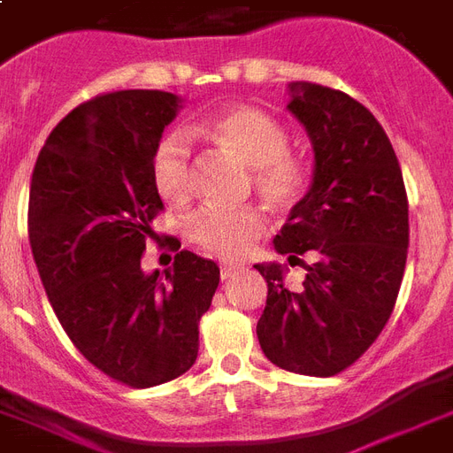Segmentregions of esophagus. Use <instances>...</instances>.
<instances>
[{"mask_svg":"<svg viewBox=\"0 0 453 453\" xmlns=\"http://www.w3.org/2000/svg\"><path fill=\"white\" fill-rule=\"evenodd\" d=\"M242 268H244V264H233V261H223V264H220V278H223V280H227V278H233L234 273L242 271Z\"/></svg>","mask_w":453,"mask_h":453,"instance_id":"1","label":"esophagus"}]
</instances>
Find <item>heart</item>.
I'll use <instances>...</instances> for the list:
<instances>
[{"label": "heart", "mask_w": 453, "mask_h": 453, "mask_svg": "<svg viewBox=\"0 0 453 453\" xmlns=\"http://www.w3.org/2000/svg\"><path fill=\"white\" fill-rule=\"evenodd\" d=\"M189 133L211 137L220 150L251 168L254 188L273 206H289L303 189V168L288 154L289 137L278 120L254 106H227L211 119L196 123ZM151 178L168 202H185L192 192V147L188 134L175 130L157 144ZM264 213L254 206L220 209L202 206L185 223V234L206 254L234 258L264 234Z\"/></svg>", "instance_id": "obj_1"}]
</instances>
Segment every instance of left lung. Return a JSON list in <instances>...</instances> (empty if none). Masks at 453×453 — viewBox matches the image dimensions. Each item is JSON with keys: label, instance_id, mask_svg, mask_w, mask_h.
<instances>
[{"label": "left lung", "instance_id": "left-lung-1", "mask_svg": "<svg viewBox=\"0 0 453 453\" xmlns=\"http://www.w3.org/2000/svg\"><path fill=\"white\" fill-rule=\"evenodd\" d=\"M289 113L309 134L313 175L273 247L289 265L309 251L303 288L288 265L257 264L268 282L257 323L265 358L282 371H344L392 316L409 250V202L396 154L378 119L340 89L289 82Z\"/></svg>", "mask_w": 453, "mask_h": 453}]
</instances>
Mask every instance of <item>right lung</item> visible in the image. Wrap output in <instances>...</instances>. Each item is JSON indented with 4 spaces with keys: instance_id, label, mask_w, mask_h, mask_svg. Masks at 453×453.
I'll list each match as a JSON object with an SVG mask.
<instances>
[{
    "instance_id": "right-lung-1",
    "label": "right lung",
    "mask_w": 453,
    "mask_h": 453,
    "mask_svg": "<svg viewBox=\"0 0 453 453\" xmlns=\"http://www.w3.org/2000/svg\"><path fill=\"white\" fill-rule=\"evenodd\" d=\"M180 109L161 89L95 96L51 130L30 180V250L58 323L89 364L140 389L192 368L220 280L188 250L165 280L140 264L164 209L151 157Z\"/></svg>"
}]
</instances>
